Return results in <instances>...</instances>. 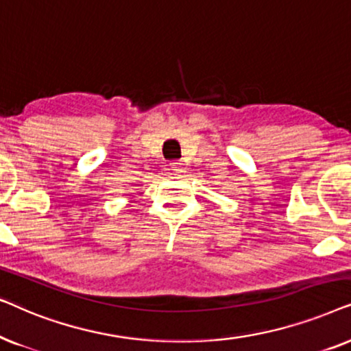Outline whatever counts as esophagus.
Returning <instances> with one entry per match:
<instances>
[{"instance_id": "obj_1", "label": "esophagus", "mask_w": 351, "mask_h": 351, "mask_svg": "<svg viewBox=\"0 0 351 351\" xmlns=\"http://www.w3.org/2000/svg\"><path fill=\"white\" fill-rule=\"evenodd\" d=\"M171 170L173 173H176V175H181V173L186 171V167L183 162H173L171 163Z\"/></svg>"}]
</instances>
